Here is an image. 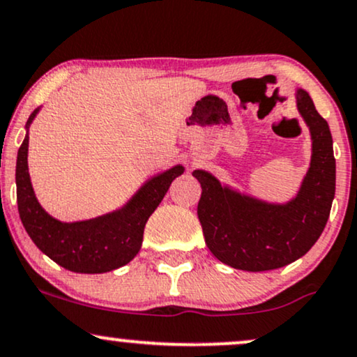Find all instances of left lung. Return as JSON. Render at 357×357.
<instances>
[{
  "label": "left lung",
  "mask_w": 357,
  "mask_h": 357,
  "mask_svg": "<svg viewBox=\"0 0 357 357\" xmlns=\"http://www.w3.org/2000/svg\"><path fill=\"white\" fill-rule=\"evenodd\" d=\"M298 111L311 131V165L298 195L286 204H273L222 186L211 173L192 176L203 192L197 218L204 241L221 263L243 271H269L306 255L328 222L336 191L333 136L304 89L296 91Z\"/></svg>",
  "instance_id": "8db88e82"
}]
</instances>
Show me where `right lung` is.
<instances>
[{
	"label": "right lung",
	"instance_id": "1",
	"mask_svg": "<svg viewBox=\"0 0 357 357\" xmlns=\"http://www.w3.org/2000/svg\"><path fill=\"white\" fill-rule=\"evenodd\" d=\"M40 108L28 118L26 130ZM26 132L16 160V197L24 229L54 263L73 273L100 274L128 264L143 243L146 221L160 206L171 183L183 174L181 165L153 176L118 211L88 221L61 222L50 216L34 196L28 173Z\"/></svg>",
	"mask_w": 357,
	"mask_h": 357
}]
</instances>
